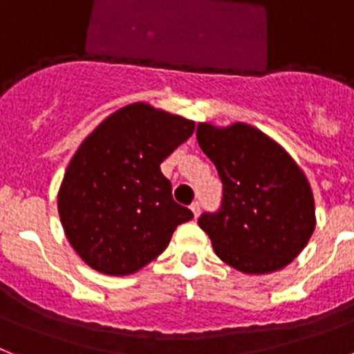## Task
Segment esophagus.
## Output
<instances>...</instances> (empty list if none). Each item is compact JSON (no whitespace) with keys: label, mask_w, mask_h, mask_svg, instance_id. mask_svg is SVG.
<instances>
[{"label":"esophagus","mask_w":354,"mask_h":354,"mask_svg":"<svg viewBox=\"0 0 354 354\" xmlns=\"http://www.w3.org/2000/svg\"><path fill=\"white\" fill-rule=\"evenodd\" d=\"M191 210H192V214H194V218H198V216H200V210H201V205L198 203V201H194V203L191 205Z\"/></svg>","instance_id":"1"}]
</instances>
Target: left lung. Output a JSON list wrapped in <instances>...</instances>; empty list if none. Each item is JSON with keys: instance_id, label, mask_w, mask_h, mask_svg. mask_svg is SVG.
Listing matches in <instances>:
<instances>
[{"instance_id": "1", "label": "left lung", "mask_w": 354, "mask_h": 354, "mask_svg": "<svg viewBox=\"0 0 354 354\" xmlns=\"http://www.w3.org/2000/svg\"><path fill=\"white\" fill-rule=\"evenodd\" d=\"M196 138L223 183L219 209L198 219L219 259L243 273L284 268L315 228L304 172L281 145L246 124H200Z\"/></svg>"}]
</instances>
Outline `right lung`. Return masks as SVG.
<instances>
[{"mask_svg": "<svg viewBox=\"0 0 354 354\" xmlns=\"http://www.w3.org/2000/svg\"><path fill=\"white\" fill-rule=\"evenodd\" d=\"M194 133V122L129 104L81 144L59 189L70 245L91 268L129 275L156 259L192 212L172 200L160 163Z\"/></svg>", "mask_w": 354, "mask_h": 354, "instance_id": "right-lung-1", "label": "right lung"}]
</instances>
